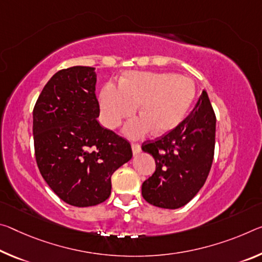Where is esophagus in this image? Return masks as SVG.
<instances>
[{"instance_id":"esophagus-1","label":"esophagus","mask_w":262,"mask_h":262,"mask_svg":"<svg viewBox=\"0 0 262 262\" xmlns=\"http://www.w3.org/2000/svg\"><path fill=\"white\" fill-rule=\"evenodd\" d=\"M132 150H133V154H139L141 151V146L139 143H132Z\"/></svg>"}]
</instances>
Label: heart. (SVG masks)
<instances>
[{
    "instance_id": "obj_1",
    "label": "heart",
    "mask_w": 262,
    "mask_h": 262,
    "mask_svg": "<svg viewBox=\"0 0 262 262\" xmlns=\"http://www.w3.org/2000/svg\"><path fill=\"white\" fill-rule=\"evenodd\" d=\"M193 84L186 77L171 73L133 71L124 74L120 86L107 82L99 93L100 120L115 129L138 110L142 115L127 123L124 132L134 139L154 128L168 132L182 121L193 98Z\"/></svg>"
}]
</instances>
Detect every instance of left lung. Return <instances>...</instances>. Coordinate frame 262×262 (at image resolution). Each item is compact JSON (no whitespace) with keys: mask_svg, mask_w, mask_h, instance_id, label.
<instances>
[{"mask_svg":"<svg viewBox=\"0 0 262 262\" xmlns=\"http://www.w3.org/2000/svg\"><path fill=\"white\" fill-rule=\"evenodd\" d=\"M215 114L203 90L191 113L160 138L142 143L155 159L156 169L143 182L142 196L149 204L178 209L196 196L212 165Z\"/></svg>","mask_w":262,"mask_h":262,"instance_id":"1","label":"left lung"}]
</instances>
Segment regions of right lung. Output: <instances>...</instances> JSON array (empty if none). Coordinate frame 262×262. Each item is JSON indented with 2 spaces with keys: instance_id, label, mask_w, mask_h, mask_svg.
Segmentation results:
<instances>
[{
  "instance_id": "right-lung-1",
  "label": "right lung",
  "mask_w": 262,
  "mask_h": 262,
  "mask_svg": "<svg viewBox=\"0 0 262 262\" xmlns=\"http://www.w3.org/2000/svg\"><path fill=\"white\" fill-rule=\"evenodd\" d=\"M94 68L58 71L35 103V157L40 175L61 201L86 207L105 202L111 177L133 156L130 143L100 126Z\"/></svg>"
}]
</instances>
